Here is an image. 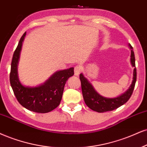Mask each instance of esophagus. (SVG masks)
Returning <instances> with one entry per match:
<instances>
[{"label": "esophagus", "instance_id": "esophagus-1", "mask_svg": "<svg viewBox=\"0 0 147 147\" xmlns=\"http://www.w3.org/2000/svg\"><path fill=\"white\" fill-rule=\"evenodd\" d=\"M81 72V67L80 65H77L74 67V74H75V76H78L80 73Z\"/></svg>", "mask_w": 147, "mask_h": 147}]
</instances>
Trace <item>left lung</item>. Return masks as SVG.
<instances>
[{"instance_id": "8db88e82", "label": "left lung", "mask_w": 147, "mask_h": 147, "mask_svg": "<svg viewBox=\"0 0 147 147\" xmlns=\"http://www.w3.org/2000/svg\"><path fill=\"white\" fill-rule=\"evenodd\" d=\"M129 49L131 50V56H130V63L134 69L133 80L130 86L127 90L121 95L116 97H106L101 95L97 92L93 86L92 85L88 79L84 77V74H80V79L81 81V86L83 98H84L85 104L91 110L97 112H105L112 111L119 107L123 106L129 100L133 90L134 89L136 82V68L135 65V56L133 48L128 44Z\"/></svg>"}]
</instances>
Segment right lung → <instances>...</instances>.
Returning a JSON list of instances; mask_svg holds the SVG:
<instances>
[{
  "mask_svg": "<svg viewBox=\"0 0 147 147\" xmlns=\"http://www.w3.org/2000/svg\"><path fill=\"white\" fill-rule=\"evenodd\" d=\"M26 32L20 39L11 61L10 83L18 101L23 107L37 113H47L61 103L67 80L74 74V68L59 70L54 72L46 82L35 86H25L18 77V66L20 56Z\"/></svg>",
  "mask_w": 147,
  "mask_h": 147,
  "instance_id": "right-lung-1",
  "label": "right lung"
}]
</instances>
